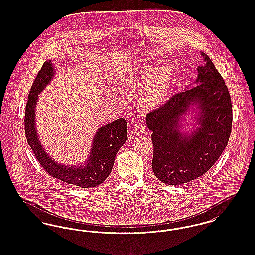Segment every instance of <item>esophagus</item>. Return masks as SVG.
<instances>
[{
	"label": "esophagus",
	"instance_id": "1",
	"mask_svg": "<svg viewBox=\"0 0 255 255\" xmlns=\"http://www.w3.org/2000/svg\"><path fill=\"white\" fill-rule=\"evenodd\" d=\"M146 127L143 124H138L135 125V127L133 128V133L135 135H140V134H143L145 131H146Z\"/></svg>",
	"mask_w": 255,
	"mask_h": 255
}]
</instances>
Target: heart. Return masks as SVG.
<instances>
[{"mask_svg": "<svg viewBox=\"0 0 255 255\" xmlns=\"http://www.w3.org/2000/svg\"><path fill=\"white\" fill-rule=\"evenodd\" d=\"M173 68L169 63L162 65H147L137 73L131 74L124 82L125 89L145 90V104L155 108L162 104L169 88Z\"/></svg>", "mask_w": 255, "mask_h": 255, "instance_id": "heart-1", "label": "heart"}]
</instances>
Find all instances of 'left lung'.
Segmentation results:
<instances>
[{"label":"left lung","mask_w":255,"mask_h":255,"mask_svg":"<svg viewBox=\"0 0 255 255\" xmlns=\"http://www.w3.org/2000/svg\"><path fill=\"white\" fill-rule=\"evenodd\" d=\"M197 67L195 85L173 95L146 116L152 131V170L160 181L181 185L208 172L227 146L232 129L231 97L224 78L209 56ZM198 109V127L190 134L179 129L192 105Z\"/></svg>","instance_id":"left-lung-1"}]
</instances>
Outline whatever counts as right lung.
I'll use <instances>...</instances> for the list:
<instances>
[{
	"label": "right lung",
	"mask_w": 255,
	"mask_h": 255,
	"mask_svg": "<svg viewBox=\"0 0 255 255\" xmlns=\"http://www.w3.org/2000/svg\"><path fill=\"white\" fill-rule=\"evenodd\" d=\"M54 74L52 62L46 61L31 86L24 118L28 144L39 163L51 177L81 188L99 185L108 178L113 167L117 152L127 139V123L124 119L120 118L100 127L93 138L92 150L85 164L81 166H66L55 162L42 147L35 128V107L38 94L51 81Z\"/></svg>",
	"instance_id": "right-lung-1"
}]
</instances>
